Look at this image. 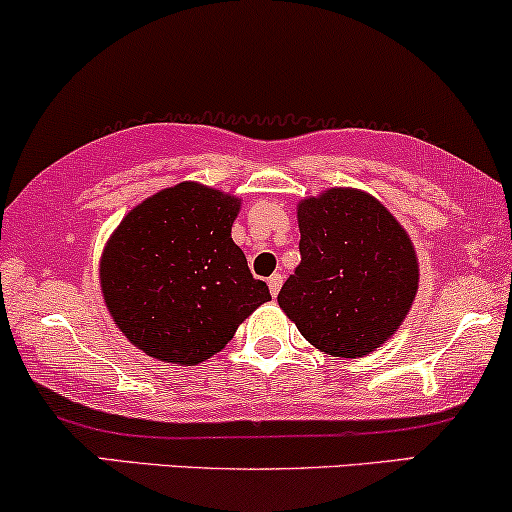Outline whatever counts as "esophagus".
<instances>
[{
	"mask_svg": "<svg viewBox=\"0 0 512 512\" xmlns=\"http://www.w3.org/2000/svg\"><path fill=\"white\" fill-rule=\"evenodd\" d=\"M282 282H285V277H282L280 273L270 275V277H268V289H270V294H273V296L280 294V287H282Z\"/></svg>",
	"mask_w": 512,
	"mask_h": 512,
	"instance_id": "1",
	"label": "esophagus"
}]
</instances>
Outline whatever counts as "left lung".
Instances as JSON below:
<instances>
[{"label": "left lung", "mask_w": 512, "mask_h": 512, "mask_svg": "<svg viewBox=\"0 0 512 512\" xmlns=\"http://www.w3.org/2000/svg\"><path fill=\"white\" fill-rule=\"evenodd\" d=\"M296 220L301 263L277 304L315 349L339 358L377 351L418 294L420 266L408 232L356 187L301 199Z\"/></svg>", "instance_id": "obj_1"}]
</instances>
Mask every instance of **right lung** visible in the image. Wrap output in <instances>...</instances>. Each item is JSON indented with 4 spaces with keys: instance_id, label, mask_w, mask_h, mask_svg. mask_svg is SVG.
Wrapping results in <instances>:
<instances>
[{
    "instance_id": "add662e5",
    "label": "right lung",
    "mask_w": 512,
    "mask_h": 512,
    "mask_svg": "<svg viewBox=\"0 0 512 512\" xmlns=\"http://www.w3.org/2000/svg\"><path fill=\"white\" fill-rule=\"evenodd\" d=\"M242 199L180 182L137 204L99 258V285L130 344L163 363L199 365L270 301L232 242Z\"/></svg>"
}]
</instances>
